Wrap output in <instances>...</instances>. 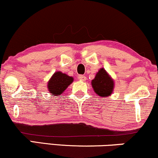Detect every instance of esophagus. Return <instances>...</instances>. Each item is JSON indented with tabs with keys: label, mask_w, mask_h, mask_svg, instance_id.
<instances>
[{
	"label": "esophagus",
	"mask_w": 158,
	"mask_h": 158,
	"mask_svg": "<svg viewBox=\"0 0 158 158\" xmlns=\"http://www.w3.org/2000/svg\"><path fill=\"white\" fill-rule=\"evenodd\" d=\"M78 79L81 81H85L86 80V76H84V75H79Z\"/></svg>",
	"instance_id": "34e87169"
}]
</instances>
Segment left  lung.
Masks as SVG:
<instances>
[{"label":"left lung","instance_id":"8db88e82","mask_svg":"<svg viewBox=\"0 0 158 158\" xmlns=\"http://www.w3.org/2000/svg\"><path fill=\"white\" fill-rule=\"evenodd\" d=\"M92 86L97 95L106 98L112 94L114 88V81L105 69L102 68L92 81Z\"/></svg>","mask_w":158,"mask_h":158}]
</instances>
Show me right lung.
I'll use <instances>...</instances> for the list:
<instances>
[{
  "instance_id": "right-lung-1",
  "label": "right lung",
  "mask_w": 158,
  "mask_h": 158,
  "mask_svg": "<svg viewBox=\"0 0 158 158\" xmlns=\"http://www.w3.org/2000/svg\"><path fill=\"white\" fill-rule=\"evenodd\" d=\"M73 81V77L67 75L66 74L62 73L61 72H56L48 83V89L51 95L58 96L66 89Z\"/></svg>"
}]
</instances>
